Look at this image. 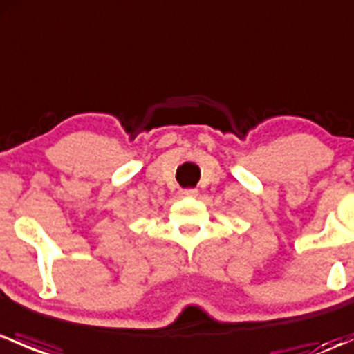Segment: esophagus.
I'll list each match as a JSON object with an SVG mask.
<instances>
[{"label": "esophagus", "instance_id": "esophagus-1", "mask_svg": "<svg viewBox=\"0 0 354 354\" xmlns=\"http://www.w3.org/2000/svg\"><path fill=\"white\" fill-rule=\"evenodd\" d=\"M181 195L183 197H197L198 190L197 188H185V190H181Z\"/></svg>", "mask_w": 354, "mask_h": 354}]
</instances>
